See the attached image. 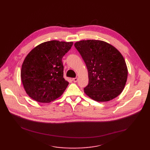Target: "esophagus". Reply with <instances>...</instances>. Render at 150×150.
Here are the masks:
<instances>
[{
    "mask_svg": "<svg viewBox=\"0 0 150 150\" xmlns=\"http://www.w3.org/2000/svg\"><path fill=\"white\" fill-rule=\"evenodd\" d=\"M73 81L74 82H77V81H78V78H73Z\"/></svg>",
    "mask_w": 150,
    "mask_h": 150,
    "instance_id": "34e87169",
    "label": "esophagus"
}]
</instances>
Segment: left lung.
<instances>
[{
  "instance_id": "1",
  "label": "left lung",
  "mask_w": 150,
  "mask_h": 150,
  "mask_svg": "<svg viewBox=\"0 0 150 150\" xmlns=\"http://www.w3.org/2000/svg\"><path fill=\"white\" fill-rule=\"evenodd\" d=\"M74 45L88 71L89 83L84 89L86 95L99 102L119 96L128 77V68L121 53L113 45L100 40H83Z\"/></svg>"
}]
</instances>
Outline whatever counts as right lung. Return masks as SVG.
I'll list each match as a JSON object with an SVG mask.
<instances>
[{
    "label": "right lung",
    "mask_w": 150,
    "mask_h": 150,
    "mask_svg": "<svg viewBox=\"0 0 150 150\" xmlns=\"http://www.w3.org/2000/svg\"><path fill=\"white\" fill-rule=\"evenodd\" d=\"M73 42L50 41L35 47L23 61L21 80L28 96L40 103H50L61 97L69 82L63 77L62 58Z\"/></svg>",
    "instance_id": "add662e5"
}]
</instances>
